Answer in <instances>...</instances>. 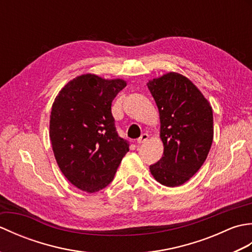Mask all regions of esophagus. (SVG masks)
Here are the masks:
<instances>
[{
    "label": "esophagus",
    "instance_id": "1",
    "mask_svg": "<svg viewBox=\"0 0 252 252\" xmlns=\"http://www.w3.org/2000/svg\"><path fill=\"white\" fill-rule=\"evenodd\" d=\"M148 137H149V135H148V134H146V133H144V134H142V135H141V137H140V138H137V143H138V144H143V143H145V142L148 140Z\"/></svg>",
    "mask_w": 252,
    "mask_h": 252
}]
</instances>
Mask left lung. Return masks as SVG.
<instances>
[{"instance_id": "8db88e82", "label": "left lung", "mask_w": 252, "mask_h": 252, "mask_svg": "<svg viewBox=\"0 0 252 252\" xmlns=\"http://www.w3.org/2000/svg\"><path fill=\"white\" fill-rule=\"evenodd\" d=\"M147 87L160 117L163 155L149 167L160 184H184L205 162L213 141L212 107L189 78L168 72L149 80Z\"/></svg>"}]
</instances>
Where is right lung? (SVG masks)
<instances>
[{
  "label": "right lung",
  "instance_id": "obj_1",
  "mask_svg": "<svg viewBox=\"0 0 252 252\" xmlns=\"http://www.w3.org/2000/svg\"><path fill=\"white\" fill-rule=\"evenodd\" d=\"M123 79L85 73L70 80L53 103L50 138L56 162L77 189L95 192L108 185L129 144L116 131L111 103Z\"/></svg>",
  "mask_w": 252,
  "mask_h": 252
}]
</instances>
